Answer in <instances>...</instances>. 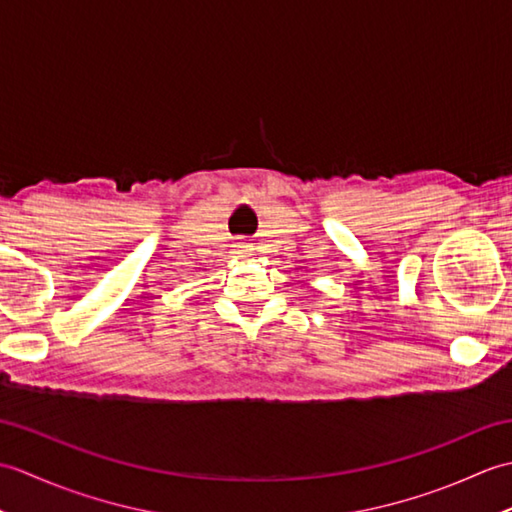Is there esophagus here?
I'll use <instances>...</instances> for the list:
<instances>
[{
    "mask_svg": "<svg viewBox=\"0 0 512 512\" xmlns=\"http://www.w3.org/2000/svg\"><path fill=\"white\" fill-rule=\"evenodd\" d=\"M233 250H235V255L244 257V255H248V253H250V246H248L246 242H237V244L233 246Z\"/></svg>",
    "mask_w": 512,
    "mask_h": 512,
    "instance_id": "obj_1",
    "label": "esophagus"
}]
</instances>
